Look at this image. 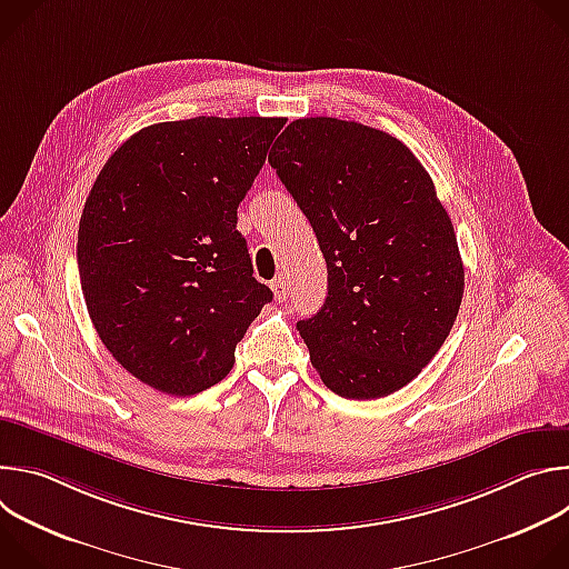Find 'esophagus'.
Masks as SVG:
<instances>
[{"label":"esophagus","mask_w":569,"mask_h":569,"mask_svg":"<svg viewBox=\"0 0 569 569\" xmlns=\"http://www.w3.org/2000/svg\"><path fill=\"white\" fill-rule=\"evenodd\" d=\"M272 292H274L277 301H281V303L288 301V297H290V286H288V279H286L283 274L272 281Z\"/></svg>","instance_id":"esophagus-1"}]
</instances>
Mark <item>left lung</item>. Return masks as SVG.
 Here are the masks:
<instances>
[{
	"label": "left lung",
	"instance_id": "left-lung-1",
	"mask_svg": "<svg viewBox=\"0 0 569 569\" xmlns=\"http://www.w3.org/2000/svg\"><path fill=\"white\" fill-rule=\"evenodd\" d=\"M268 161L327 259V301L297 321L312 367L342 398L398 391L437 356L463 297L432 178L396 137L333 117L292 121Z\"/></svg>",
	"mask_w": 569,
	"mask_h": 569
}]
</instances>
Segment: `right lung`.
<instances>
[{"label":"right lung","mask_w":569,"mask_h":569,"mask_svg":"<svg viewBox=\"0 0 569 569\" xmlns=\"http://www.w3.org/2000/svg\"><path fill=\"white\" fill-rule=\"evenodd\" d=\"M286 119L154 123L106 161L78 227L94 329L148 387L193 396L220 382L272 290L252 274L236 209Z\"/></svg>","instance_id":"1"}]
</instances>
